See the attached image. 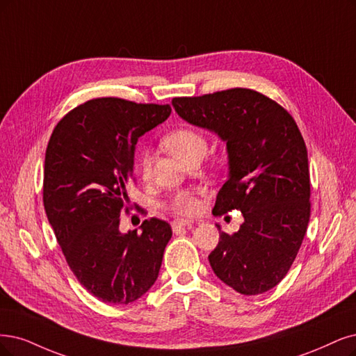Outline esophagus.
Wrapping results in <instances>:
<instances>
[{
	"label": "esophagus",
	"mask_w": 356,
	"mask_h": 356,
	"mask_svg": "<svg viewBox=\"0 0 356 356\" xmlns=\"http://www.w3.org/2000/svg\"><path fill=\"white\" fill-rule=\"evenodd\" d=\"M171 227H173L175 232L179 229H192V222L191 221H183V220H176L171 222Z\"/></svg>",
	"instance_id": "esophagus-1"
}]
</instances>
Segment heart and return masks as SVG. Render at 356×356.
<instances>
[{
	"instance_id": "heart-1",
	"label": "heart",
	"mask_w": 356,
	"mask_h": 356,
	"mask_svg": "<svg viewBox=\"0 0 356 356\" xmlns=\"http://www.w3.org/2000/svg\"><path fill=\"white\" fill-rule=\"evenodd\" d=\"M164 147L181 161L201 160L208 151V138L202 130L191 126H181L171 130L163 139ZM139 171L142 177L151 173V154L142 151L139 156ZM198 201L189 192H179L167 204V209L177 216L189 217L198 211Z\"/></svg>"
}]
</instances>
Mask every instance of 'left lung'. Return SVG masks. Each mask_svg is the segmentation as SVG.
Listing matches in <instances>:
<instances>
[{
	"mask_svg": "<svg viewBox=\"0 0 356 356\" xmlns=\"http://www.w3.org/2000/svg\"><path fill=\"white\" fill-rule=\"evenodd\" d=\"M171 102L183 120L227 143L229 179L213 214L239 209L245 221L239 232L220 233L208 257L211 268L242 295L270 291L291 270L311 216L308 152L296 122L280 104L246 88Z\"/></svg>",
	"mask_w": 356,
	"mask_h": 356,
	"instance_id": "left-lung-1",
	"label": "left lung"
}]
</instances>
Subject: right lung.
Instances as JSON below:
<instances>
[{"label": "right lung", "instance_id": "obj_1", "mask_svg": "<svg viewBox=\"0 0 356 356\" xmlns=\"http://www.w3.org/2000/svg\"><path fill=\"white\" fill-rule=\"evenodd\" d=\"M168 104L89 99L65 114L49 138L44 207L65 261L89 293L127 305L149 291L161 268L171 227L155 217L142 232L120 233L129 213L138 139L167 120Z\"/></svg>", "mask_w": 356, "mask_h": 356}]
</instances>
